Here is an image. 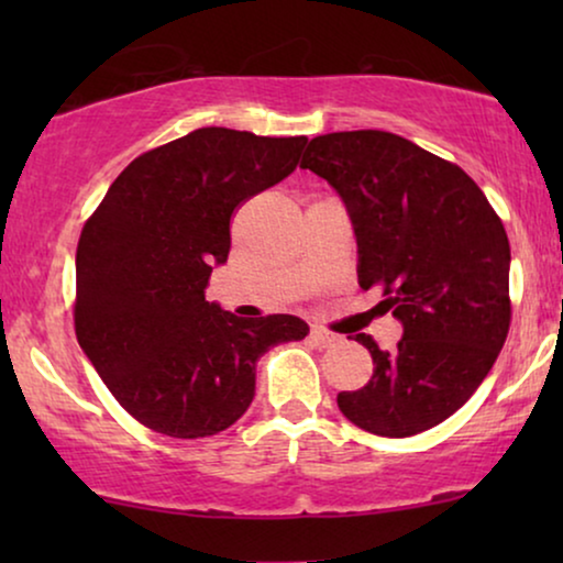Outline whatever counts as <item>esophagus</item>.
I'll return each mask as SVG.
<instances>
[{
    "label": "esophagus",
    "mask_w": 563,
    "mask_h": 563,
    "mask_svg": "<svg viewBox=\"0 0 563 563\" xmlns=\"http://www.w3.org/2000/svg\"><path fill=\"white\" fill-rule=\"evenodd\" d=\"M310 338H312L314 345H320V349H328V345H335L338 343V335L335 333H330V330L318 328V325L310 330Z\"/></svg>",
    "instance_id": "34e87169"
}]
</instances>
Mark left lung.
Masks as SVG:
<instances>
[{
  "label": "left lung",
  "mask_w": 563,
  "mask_h": 563,
  "mask_svg": "<svg viewBox=\"0 0 563 563\" xmlns=\"http://www.w3.org/2000/svg\"><path fill=\"white\" fill-rule=\"evenodd\" d=\"M349 207L361 289L382 287L402 322L395 351L358 333L366 387L338 407L374 435L407 438L451 418L495 366L510 330V241L464 168L384 130L312 137L302 158Z\"/></svg>",
  "instance_id": "obj_1"
}]
</instances>
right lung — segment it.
<instances>
[{
    "label": "right lung",
    "instance_id": "obj_1",
    "mask_svg": "<svg viewBox=\"0 0 563 563\" xmlns=\"http://www.w3.org/2000/svg\"><path fill=\"white\" fill-rule=\"evenodd\" d=\"M307 143L199 128L137 156L76 249L74 328L112 397L156 433L207 438L256 395V361L310 333L295 314L235 318L207 302L230 218L299 164Z\"/></svg>",
    "mask_w": 563,
    "mask_h": 563
}]
</instances>
